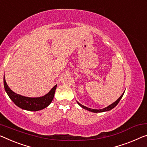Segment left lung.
Listing matches in <instances>:
<instances>
[{
	"mask_svg": "<svg viewBox=\"0 0 147 147\" xmlns=\"http://www.w3.org/2000/svg\"><path fill=\"white\" fill-rule=\"evenodd\" d=\"M123 93H124V92H123ZM123 93L122 94H121V96L119 97V98L116 101H115V102H114V103H112V105H109V106H108V107H107L103 108V109H99V110L92 109V108H87V107H85V106L81 105V104L79 103L78 102H78V105H80V107H82L83 108H84V109H85V110H89V111H91V112H96V113H97V112H106V111H109V110H112V108H114L115 107H116V106L117 105H118V102H119V100H120L121 98H122V96H123Z\"/></svg>",
	"mask_w": 147,
	"mask_h": 147,
	"instance_id": "obj_1",
	"label": "left lung"
}]
</instances>
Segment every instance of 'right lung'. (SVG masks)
Listing matches in <instances>:
<instances>
[{
  "instance_id": "1",
  "label": "right lung",
  "mask_w": 147,
  "mask_h": 147,
  "mask_svg": "<svg viewBox=\"0 0 147 147\" xmlns=\"http://www.w3.org/2000/svg\"><path fill=\"white\" fill-rule=\"evenodd\" d=\"M4 86L8 96L16 105L22 109L29 110V111H38L44 109L51 103L52 100H53L57 85H55L49 93L43 96L37 97V98H30L15 93L10 89V87H8L4 77Z\"/></svg>"
}]
</instances>
